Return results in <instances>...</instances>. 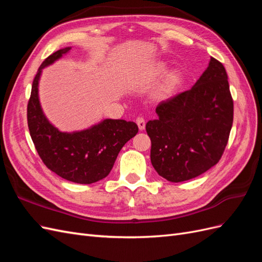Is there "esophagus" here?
<instances>
[{"label":"esophagus","instance_id":"1","mask_svg":"<svg viewBox=\"0 0 262 262\" xmlns=\"http://www.w3.org/2000/svg\"><path fill=\"white\" fill-rule=\"evenodd\" d=\"M137 124H138L140 130H143V129L145 128V120H144V118L138 117V118H137Z\"/></svg>","mask_w":262,"mask_h":262}]
</instances>
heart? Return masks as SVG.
<instances>
[{
	"label": "heart",
	"mask_w": 262,
	"mask_h": 262,
	"mask_svg": "<svg viewBox=\"0 0 262 262\" xmlns=\"http://www.w3.org/2000/svg\"><path fill=\"white\" fill-rule=\"evenodd\" d=\"M177 82H178V75L176 73H172L171 75H169V77H168V84L169 85H173V84H176Z\"/></svg>",
	"instance_id": "heart-1"
}]
</instances>
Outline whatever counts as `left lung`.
<instances>
[{
	"mask_svg": "<svg viewBox=\"0 0 262 262\" xmlns=\"http://www.w3.org/2000/svg\"><path fill=\"white\" fill-rule=\"evenodd\" d=\"M156 114L146 132L158 175L181 182L209 170L223 155L233 125L234 102L224 66L211 57L191 90L162 101Z\"/></svg>",
	"mask_w": 262,
	"mask_h": 262,
	"instance_id": "obj_1",
	"label": "left lung"
}]
</instances>
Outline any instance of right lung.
I'll return each mask as SVG.
<instances>
[{"label": "right lung", "instance_id": "obj_1", "mask_svg": "<svg viewBox=\"0 0 262 262\" xmlns=\"http://www.w3.org/2000/svg\"><path fill=\"white\" fill-rule=\"evenodd\" d=\"M70 49L55 51L39 67L27 105V122L31 140L47 167L63 179L90 185L109 175L120 149L139 128L131 121L106 119L87 130L67 133L48 121L38 98L39 77L45 67Z\"/></svg>", "mask_w": 262, "mask_h": 262}]
</instances>
